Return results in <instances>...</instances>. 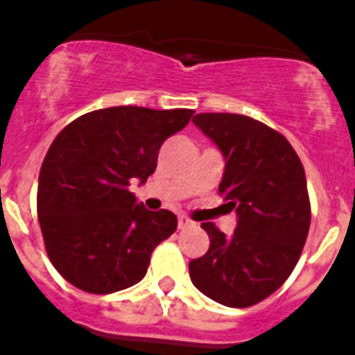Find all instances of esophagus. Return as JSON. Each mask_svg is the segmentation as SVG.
I'll return each mask as SVG.
<instances>
[{"label":"esophagus","instance_id":"obj_1","mask_svg":"<svg viewBox=\"0 0 355 355\" xmlns=\"http://www.w3.org/2000/svg\"><path fill=\"white\" fill-rule=\"evenodd\" d=\"M196 223H193L192 218H188V216H178V230H188V228H193Z\"/></svg>","mask_w":355,"mask_h":355}]
</instances>
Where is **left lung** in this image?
Instances as JSON below:
<instances>
[{"label":"left lung","instance_id":"obj_1","mask_svg":"<svg viewBox=\"0 0 355 355\" xmlns=\"http://www.w3.org/2000/svg\"><path fill=\"white\" fill-rule=\"evenodd\" d=\"M192 121L226 159L218 192L238 213V226L226 238L213 223H201L211 245L190 262V277L218 304H259L289 277L308 238L304 167L282 132L253 117L198 114Z\"/></svg>","mask_w":355,"mask_h":355}]
</instances>
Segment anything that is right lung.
<instances>
[{"instance_id": "add662e5", "label": "right lung", "mask_w": 355, "mask_h": 355, "mask_svg": "<svg viewBox=\"0 0 355 355\" xmlns=\"http://www.w3.org/2000/svg\"><path fill=\"white\" fill-rule=\"evenodd\" d=\"M193 110L114 106L83 114L53 140L37 184V218L53 266L73 287L108 295L146 275L155 247L177 230L171 211L129 192Z\"/></svg>"}]
</instances>
